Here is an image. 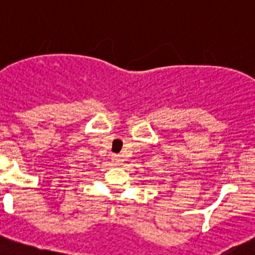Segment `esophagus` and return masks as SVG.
Returning <instances> with one entry per match:
<instances>
[{"label": "esophagus", "instance_id": "esophagus-1", "mask_svg": "<svg viewBox=\"0 0 255 255\" xmlns=\"http://www.w3.org/2000/svg\"><path fill=\"white\" fill-rule=\"evenodd\" d=\"M112 161H114L115 166H120V164L123 163V158H121L120 155H117V154L112 155Z\"/></svg>", "mask_w": 255, "mask_h": 255}]
</instances>
